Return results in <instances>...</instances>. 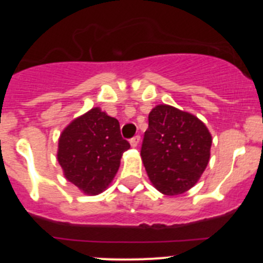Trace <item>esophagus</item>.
<instances>
[{"label":"esophagus","mask_w":263,"mask_h":263,"mask_svg":"<svg viewBox=\"0 0 263 263\" xmlns=\"http://www.w3.org/2000/svg\"><path fill=\"white\" fill-rule=\"evenodd\" d=\"M139 142H140V136H139V135H136V136L132 137V139L129 140V144H131L132 147H136L137 145H139Z\"/></svg>","instance_id":"34e87169"}]
</instances>
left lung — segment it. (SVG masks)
Masks as SVG:
<instances>
[{"label": "left lung", "mask_w": 263, "mask_h": 263, "mask_svg": "<svg viewBox=\"0 0 263 263\" xmlns=\"http://www.w3.org/2000/svg\"><path fill=\"white\" fill-rule=\"evenodd\" d=\"M211 135L202 121L166 104L148 115L141 158L154 187L166 196L192 188L210 160Z\"/></svg>", "instance_id": "8db88e82"}]
</instances>
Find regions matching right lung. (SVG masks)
<instances>
[{
  "instance_id": "add662e5",
  "label": "right lung",
  "mask_w": 263,
  "mask_h": 263,
  "mask_svg": "<svg viewBox=\"0 0 263 263\" xmlns=\"http://www.w3.org/2000/svg\"><path fill=\"white\" fill-rule=\"evenodd\" d=\"M128 148V141L121 136L119 122L100 108H92L63 129L57 159L66 179L85 195L94 196L113 181Z\"/></svg>"
}]
</instances>
